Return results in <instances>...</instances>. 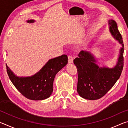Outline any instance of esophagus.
Masks as SVG:
<instances>
[{
  "label": "esophagus",
  "instance_id": "34e87169",
  "mask_svg": "<svg viewBox=\"0 0 128 128\" xmlns=\"http://www.w3.org/2000/svg\"><path fill=\"white\" fill-rule=\"evenodd\" d=\"M73 58L72 55H68V63H72Z\"/></svg>",
  "mask_w": 128,
  "mask_h": 128
}]
</instances>
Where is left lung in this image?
Returning <instances> with one entry per match:
<instances>
[{
	"instance_id": "obj_1",
	"label": "left lung",
	"mask_w": 128,
	"mask_h": 128,
	"mask_svg": "<svg viewBox=\"0 0 128 128\" xmlns=\"http://www.w3.org/2000/svg\"><path fill=\"white\" fill-rule=\"evenodd\" d=\"M110 30L122 47L116 66L113 68L99 67L95 63L96 60L90 53L81 51L78 58L73 60L77 68V92L83 98L96 100L103 97L113 87L120 78L124 66V44L122 38L118 30L116 22L109 20Z\"/></svg>"
}]
</instances>
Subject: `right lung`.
<instances>
[{
	"mask_svg": "<svg viewBox=\"0 0 128 128\" xmlns=\"http://www.w3.org/2000/svg\"><path fill=\"white\" fill-rule=\"evenodd\" d=\"M34 20L27 21L34 22ZM68 63V56L62 55L47 62L40 72L32 77H18L15 76L6 64L7 72L10 81L21 94L33 100L48 98L53 92V83L57 73Z\"/></svg>",
	"mask_w": 128,
	"mask_h": 128,
	"instance_id": "obj_1",
	"label": "right lung"
}]
</instances>
